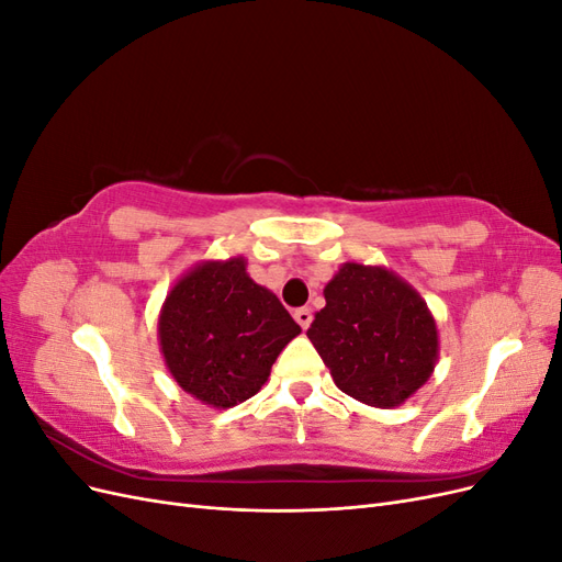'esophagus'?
I'll return each instance as SVG.
<instances>
[{
	"mask_svg": "<svg viewBox=\"0 0 562 562\" xmlns=\"http://www.w3.org/2000/svg\"><path fill=\"white\" fill-rule=\"evenodd\" d=\"M295 321L300 323V328H302V330H307V328H310V323H312V310H307V307L297 310V312H295Z\"/></svg>",
	"mask_w": 562,
	"mask_h": 562,
	"instance_id": "34e87169",
	"label": "esophagus"
}]
</instances>
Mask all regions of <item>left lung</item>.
<instances>
[{"label":"left lung","mask_w":562,"mask_h":562,"mask_svg":"<svg viewBox=\"0 0 562 562\" xmlns=\"http://www.w3.org/2000/svg\"><path fill=\"white\" fill-rule=\"evenodd\" d=\"M307 337L347 396L396 407L427 384L438 361V328L427 302L396 271L345 262L323 288Z\"/></svg>","instance_id":"obj_1"}]
</instances>
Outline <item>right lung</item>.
<instances>
[{"instance_id": "1", "label": "right lung", "mask_w": 562, "mask_h": 562, "mask_svg": "<svg viewBox=\"0 0 562 562\" xmlns=\"http://www.w3.org/2000/svg\"><path fill=\"white\" fill-rule=\"evenodd\" d=\"M244 255L203 260L168 291L159 349L182 391L209 407H234L258 394L283 347L302 328L279 297L255 283Z\"/></svg>"}]
</instances>
